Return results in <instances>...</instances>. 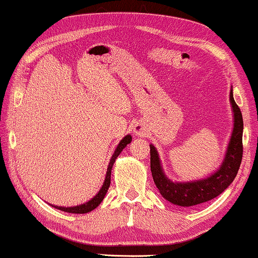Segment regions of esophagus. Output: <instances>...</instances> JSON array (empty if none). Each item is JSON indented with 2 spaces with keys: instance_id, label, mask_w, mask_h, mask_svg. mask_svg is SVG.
<instances>
[{
  "instance_id": "obj_1",
  "label": "esophagus",
  "mask_w": 258,
  "mask_h": 258,
  "mask_svg": "<svg viewBox=\"0 0 258 258\" xmlns=\"http://www.w3.org/2000/svg\"><path fill=\"white\" fill-rule=\"evenodd\" d=\"M133 132L135 134L136 136H144L145 133H147V129H145V126L143 123H136L135 125L133 126Z\"/></svg>"
}]
</instances>
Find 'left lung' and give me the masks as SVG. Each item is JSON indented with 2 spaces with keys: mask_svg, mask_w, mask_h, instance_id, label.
Masks as SVG:
<instances>
[{
  "mask_svg": "<svg viewBox=\"0 0 258 258\" xmlns=\"http://www.w3.org/2000/svg\"><path fill=\"white\" fill-rule=\"evenodd\" d=\"M229 101L233 109L234 128L227 147L225 158L214 173L206 178L191 181H172L164 173L158 151L154 144H150V166L154 181L164 199L171 204L181 207H191L206 203L220 196L236 177L240 169L243 147V118L233 96V87L230 88Z\"/></svg>",
  "mask_w": 258,
  "mask_h": 258,
  "instance_id": "1",
  "label": "left lung"
}]
</instances>
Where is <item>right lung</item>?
<instances>
[{"label": "right lung", "mask_w": 258, "mask_h": 258, "mask_svg": "<svg viewBox=\"0 0 258 258\" xmlns=\"http://www.w3.org/2000/svg\"><path fill=\"white\" fill-rule=\"evenodd\" d=\"M132 140H133L132 136L126 135L123 137L120 143L117 144V147H116V149H115L114 154H113V156H111V158L109 160V164H108L106 178H104L102 187L100 188V191L96 193L91 200L87 201V203L78 205V206H73V207H62V206H57V205H51V206L57 208V210H59V211L73 213V214H85V213H88V212H92L93 210H95V208L98 207L99 205L101 204V201L104 199L106 193L108 192V188H109V186H110V174H111V169H113L115 160H116V158L118 157V155L121 154L123 149H124L126 145L132 142Z\"/></svg>", "instance_id": "1"}]
</instances>
